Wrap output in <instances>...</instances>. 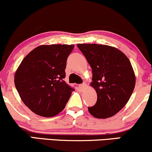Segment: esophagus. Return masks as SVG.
Listing matches in <instances>:
<instances>
[{"mask_svg":"<svg viewBox=\"0 0 152 152\" xmlns=\"http://www.w3.org/2000/svg\"><path fill=\"white\" fill-rule=\"evenodd\" d=\"M86 86V84L85 83H82V84H81V85H79V87H80V88H81V90H83V88H85V87Z\"/></svg>","mask_w":152,"mask_h":152,"instance_id":"esophagus-1","label":"esophagus"}]
</instances>
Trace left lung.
<instances>
[{
	"mask_svg": "<svg viewBox=\"0 0 152 152\" xmlns=\"http://www.w3.org/2000/svg\"><path fill=\"white\" fill-rule=\"evenodd\" d=\"M77 46L90 64L93 74L90 84L97 94L96 103L88 111L98 118L114 116L127 104L135 87L130 61L115 47L96 43Z\"/></svg>",
	"mask_w": 152,
	"mask_h": 152,
	"instance_id": "left-lung-1",
	"label": "left lung"
}]
</instances>
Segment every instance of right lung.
<instances>
[{
  "mask_svg": "<svg viewBox=\"0 0 152 152\" xmlns=\"http://www.w3.org/2000/svg\"><path fill=\"white\" fill-rule=\"evenodd\" d=\"M74 45H42L23 59L15 73L19 96L28 109L43 117H52L65 108L74 88L68 85L65 69Z\"/></svg>",
  "mask_w": 152,
  "mask_h": 152,
  "instance_id": "1",
  "label": "right lung"
}]
</instances>
